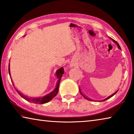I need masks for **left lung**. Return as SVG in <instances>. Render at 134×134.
<instances>
[{
    "instance_id": "obj_1",
    "label": "left lung",
    "mask_w": 134,
    "mask_h": 134,
    "mask_svg": "<svg viewBox=\"0 0 134 134\" xmlns=\"http://www.w3.org/2000/svg\"><path fill=\"white\" fill-rule=\"evenodd\" d=\"M112 41H113V42H114L115 43H116V44H117V45H118V48H119V49H121V47H120V46H119V44H118V42H117V41H115V40H113V39H112ZM118 91H117V92H118ZM117 92H115V93H113V94H112V95H111V96H109V97H108V98H106V99H104L103 101H105V100H107V99H109V98H110V97H112V96H113V95H114V94H116V93H117ZM80 93H81V95H82V96H83L84 97H85V99H87V100H90V99H88L87 98V97H85V96H84V95H83V94H82V93H81V91H80Z\"/></svg>"
}]
</instances>
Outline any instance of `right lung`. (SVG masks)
I'll use <instances>...</instances> for the list:
<instances>
[{
    "label": "right lung",
    "instance_id": "1",
    "mask_svg": "<svg viewBox=\"0 0 134 134\" xmlns=\"http://www.w3.org/2000/svg\"><path fill=\"white\" fill-rule=\"evenodd\" d=\"M64 70L63 67H62L61 69L57 70V71L56 72V75H57V77L58 80L57 81V83L55 89L54 90L53 92H52L51 93H50L46 95V96H43L41 97H37V98H35V97H34V98H32V97H28L24 96V95L21 94L19 92H18L17 90H16L17 92L18 93V94H19L20 96H21L22 97H23L24 99L28 100V102H32L33 103H36V104L46 103L50 101L51 100L53 99L54 97H55L57 95V94L58 91L59 85H60V80H61V79H62V77L63 76V74H64ZM9 75H10L9 65Z\"/></svg>",
    "mask_w": 134,
    "mask_h": 134
}]
</instances>
